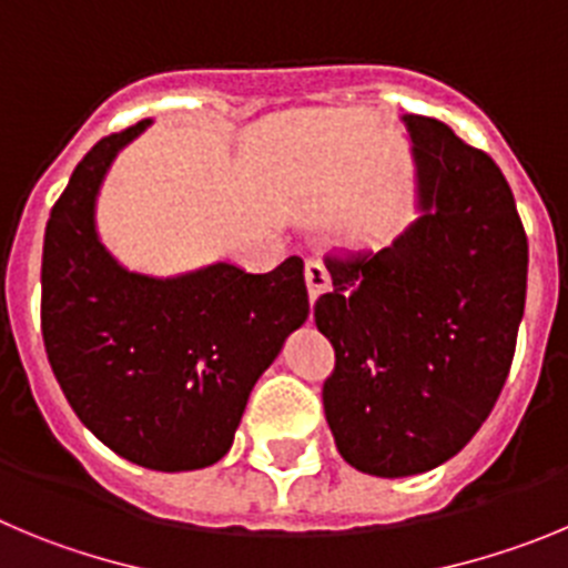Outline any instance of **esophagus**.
Segmentation results:
<instances>
[{
  "label": "esophagus",
  "mask_w": 568,
  "mask_h": 568,
  "mask_svg": "<svg viewBox=\"0 0 568 568\" xmlns=\"http://www.w3.org/2000/svg\"><path fill=\"white\" fill-rule=\"evenodd\" d=\"M305 283H308V296H311V303H314L316 296H320L322 291L331 285V277H328V272H325V265L316 263V260H308V263H305Z\"/></svg>",
  "instance_id": "34e87169"
}]
</instances>
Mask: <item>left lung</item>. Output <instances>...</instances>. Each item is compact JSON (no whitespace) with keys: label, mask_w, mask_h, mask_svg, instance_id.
<instances>
[{"label":"left lung","mask_w":568,"mask_h":568,"mask_svg":"<svg viewBox=\"0 0 568 568\" xmlns=\"http://www.w3.org/2000/svg\"><path fill=\"white\" fill-rule=\"evenodd\" d=\"M416 221L390 246L328 257L314 305L336 351L322 387L336 449L359 473L405 478L462 453L513 365L529 246L495 161L447 124L402 115Z\"/></svg>","instance_id":"8db88e82"}]
</instances>
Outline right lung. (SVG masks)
<instances>
[{
  "label": "right lung",
  "instance_id": "right-lung-1",
  "mask_svg": "<svg viewBox=\"0 0 568 568\" xmlns=\"http://www.w3.org/2000/svg\"><path fill=\"white\" fill-rule=\"evenodd\" d=\"M152 121L81 158L44 229L42 336L87 430L161 473L212 467L232 449L252 387L308 320L303 260L268 274L232 260L183 274L132 272L99 234L112 161Z\"/></svg>",
  "mask_w": 568,
  "mask_h": 568
}]
</instances>
